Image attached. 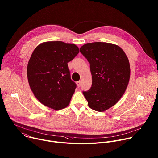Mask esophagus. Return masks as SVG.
I'll return each mask as SVG.
<instances>
[{"label": "esophagus", "mask_w": 158, "mask_h": 158, "mask_svg": "<svg viewBox=\"0 0 158 158\" xmlns=\"http://www.w3.org/2000/svg\"><path fill=\"white\" fill-rule=\"evenodd\" d=\"M76 84H77V87H79L81 85V82L79 81H77V82H76Z\"/></svg>", "instance_id": "obj_1"}]
</instances>
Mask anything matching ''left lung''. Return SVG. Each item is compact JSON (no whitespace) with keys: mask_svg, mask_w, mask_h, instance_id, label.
<instances>
[{"mask_svg":"<svg viewBox=\"0 0 158 158\" xmlns=\"http://www.w3.org/2000/svg\"><path fill=\"white\" fill-rule=\"evenodd\" d=\"M80 52L90 63L92 84L83 94L89 107L104 112L119 101L125 93L130 77L129 60L118 45L105 43H88Z\"/></svg>","mask_w":158,"mask_h":158,"instance_id":"obj_1","label":"left lung"}]
</instances>
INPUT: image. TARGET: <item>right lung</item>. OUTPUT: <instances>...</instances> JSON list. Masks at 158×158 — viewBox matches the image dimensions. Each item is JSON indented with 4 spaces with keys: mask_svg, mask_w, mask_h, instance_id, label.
<instances>
[{
    "mask_svg": "<svg viewBox=\"0 0 158 158\" xmlns=\"http://www.w3.org/2000/svg\"><path fill=\"white\" fill-rule=\"evenodd\" d=\"M74 44L46 41L34 49L27 66L31 91L44 106L59 110L66 107L76 88L70 76L68 63L79 53Z\"/></svg>",
    "mask_w": 158,
    "mask_h": 158,
    "instance_id": "1",
    "label": "right lung"
}]
</instances>
